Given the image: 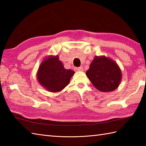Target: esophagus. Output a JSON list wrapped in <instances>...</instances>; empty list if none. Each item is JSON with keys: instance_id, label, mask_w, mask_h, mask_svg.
I'll list each match as a JSON object with an SVG mask.
<instances>
[{"instance_id": "1", "label": "esophagus", "mask_w": 146, "mask_h": 146, "mask_svg": "<svg viewBox=\"0 0 146 146\" xmlns=\"http://www.w3.org/2000/svg\"><path fill=\"white\" fill-rule=\"evenodd\" d=\"M75 70L76 71H83V68L82 66L80 67H75Z\"/></svg>"}]
</instances>
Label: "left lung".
<instances>
[{
    "instance_id": "1",
    "label": "left lung",
    "mask_w": 146,
    "mask_h": 146,
    "mask_svg": "<svg viewBox=\"0 0 146 146\" xmlns=\"http://www.w3.org/2000/svg\"><path fill=\"white\" fill-rule=\"evenodd\" d=\"M86 75L96 88L104 92L115 90L122 78L121 71L117 63L105 56H96Z\"/></svg>"
}]
</instances>
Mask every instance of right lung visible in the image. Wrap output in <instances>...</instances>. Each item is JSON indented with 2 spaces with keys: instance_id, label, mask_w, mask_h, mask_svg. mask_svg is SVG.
I'll list each match as a JSON object with an SVG mask.
<instances>
[{
  "instance_id": "right-lung-1",
  "label": "right lung",
  "mask_w": 146,
  "mask_h": 146,
  "mask_svg": "<svg viewBox=\"0 0 146 146\" xmlns=\"http://www.w3.org/2000/svg\"><path fill=\"white\" fill-rule=\"evenodd\" d=\"M75 72L66 70L58 56H50L42 61L38 73V80L48 91L58 92L66 86Z\"/></svg>"
}]
</instances>
